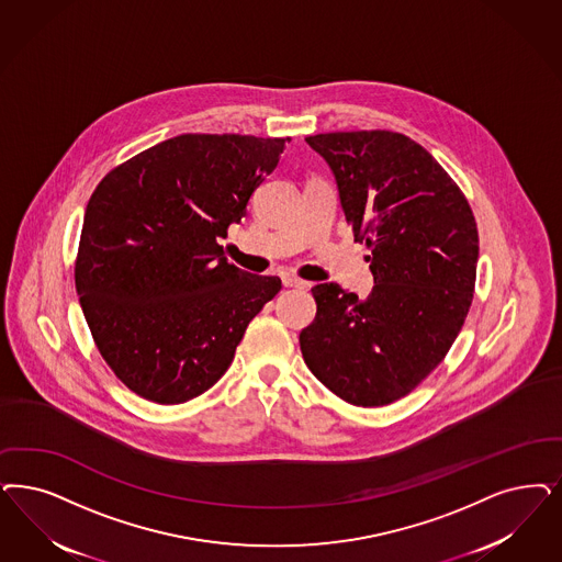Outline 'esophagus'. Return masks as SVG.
Instances as JSON below:
<instances>
[{
  "label": "esophagus",
  "instance_id": "34e87169",
  "mask_svg": "<svg viewBox=\"0 0 562 562\" xmlns=\"http://www.w3.org/2000/svg\"><path fill=\"white\" fill-rule=\"evenodd\" d=\"M282 284H284L286 289H305V286H307L305 280H301V278H296V276H291V273L282 276Z\"/></svg>",
  "mask_w": 562,
  "mask_h": 562
}]
</instances>
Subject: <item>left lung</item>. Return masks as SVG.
<instances>
[{
  "label": "left lung",
  "instance_id": "1",
  "mask_svg": "<svg viewBox=\"0 0 562 562\" xmlns=\"http://www.w3.org/2000/svg\"><path fill=\"white\" fill-rule=\"evenodd\" d=\"M326 159L355 240H366L373 291L313 286L301 331L313 375L357 407L403 398L438 368L463 328L477 271V226L461 189L408 136L357 131L307 136Z\"/></svg>",
  "mask_w": 562,
  "mask_h": 562
}]
</instances>
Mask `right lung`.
<instances>
[{
	"label": "right lung",
	"instance_id": "1",
	"mask_svg": "<svg viewBox=\"0 0 562 562\" xmlns=\"http://www.w3.org/2000/svg\"><path fill=\"white\" fill-rule=\"evenodd\" d=\"M291 138L180 135L114 168L91 194L75 282L101 357L138 396L180 405L226 373L282 289L224 257Z\"/></svg>",
	"mask_w": 562,
	"mask_h": 562
}]
</instances>
